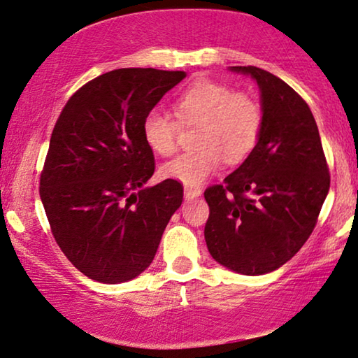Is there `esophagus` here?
<instances>
[{
    "label": "esophagus",
    "mask_w": 358,
    "mask_h": 358,
    "mask_svg": "<svg viewBox=\"0 0 358 358\" xmlns=\"http://www.w3.org/2000/svg\"><path fill=\"white\" fill-rule=\"evenodd\" d=\"M199 194H201V188L198 187H185V196L187 199H193V198H198Z\"/></svg>",
    "instance_id": "1"
}]
</instances>
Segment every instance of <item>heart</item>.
<instances>
[{
  "label": "heart",
  "instance_id": "heart-1",
  "mask_svg": "<svg viewBox=\"0 0 358 358\" xmlns=\"http://www.w3.org/2000/svg\"><path fill=\"white\" fill-rule=\"evenodd\" d=\"M175 121L159 108L142 119V137L150 150L170 157L178 150L182 126H198L194 145L198 149L176 157L162 169L166 178L187 187H198L221 169L224 160H244L259 141L264 126L260 103L245 92L211 78H198L176 94Z\"/></svg>",
  "mask_w": 358,
  "mask_h": 358
}]
</instances>
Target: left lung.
<instances>
[{"mask_svg": "<svg viewBox=\"0 0 358 358\" xmlns=\"http://www.w3.org/2000/svg\"><path fill=\"white\" fill-rule=\"evenodd\" d=\"M232 70L259 83L264 126L244 164L204 192V239L221 265L264 275L287 264L309 239L331 175L308 103L270 71Z\"/></svg>", "mask_w": 358, "mask_h": 358, "instance_id": "8db88e82", "label": "left lung"}]
</instances>
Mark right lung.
Wrapping results in <instances>:
<instances>
[{
  "label": "right lung",
  "mask_w": 358,
  "mask_h": 358,
  "mask_svg": "<svg viewBox=\"0 0 358 358\" xmlns=\"http://www.w3.org/2000/svg\"><path fill=\"white\" fill-rule=\"evenodd\" d=\"M185 76L108 71L76 90L57 119L39 193L55 242L88 278L114 285L141 275L183 201L173 178L144 188L155 159L142 119Z\"/></svg>",
  "instance_id": "obj_1"
}]
</instances>
